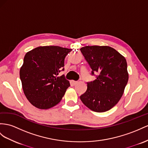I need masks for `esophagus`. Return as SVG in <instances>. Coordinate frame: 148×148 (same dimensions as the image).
<instances>
[{
	"label": "esophagus",
	"instance_id": "esophagus-1",
	"mask_svg": "<svg viewBox=\"0 0 148 148\" xmlns=\"http://www.w3.org/2000/svg\"><path fill=\"white\" fill-rule=\"evenodd\" d=\"M71 83L73 85H75L77 83V81H71Z\"/></svg>",
	"mask_w": 148,
	"mask_h": 148
}]
</instances>
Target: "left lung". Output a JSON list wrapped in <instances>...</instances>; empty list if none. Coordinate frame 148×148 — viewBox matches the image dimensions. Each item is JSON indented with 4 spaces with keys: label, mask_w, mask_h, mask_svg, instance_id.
Masks as SVG:
<instances>
[{
    "label": "left lung",
    "mask_w": 148,
    "mask_h": 148,
    "mask_svg": "<svg viewBox=\"0 0 148 148\" xmlns=\"http://www.w3.org/2000/svg\"><path fill=\"white\" fill-rule=\"evenodd\" d=\"M80 50L91 68V74H99L95 80L87 83L88 89L80 99L93 111H109L118 103L127 83L126 60L109 46H85Z\"/></svg>",
    "instance_id": "left-lung-1"
}]
</instances>
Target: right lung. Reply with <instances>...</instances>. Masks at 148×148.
<instances>
[{
    "instance_id": "obj_1",
    "label": "right lung",
    "mask_w": 148,
    "mask_h": 148,
    "mask_svg": "<svg viewBox=\"0 0 148 148\" xmlns=\"http://www.w3.org/2000/svg\"><path fill=\"white\" fill-rule=\"evenodd\" d=\"M72 49L59 46H40L26 53L20 69L22 89L34 106L47 109L61 101L69 81L64 75V59Z\"/></svg>"
}]
</instances>
